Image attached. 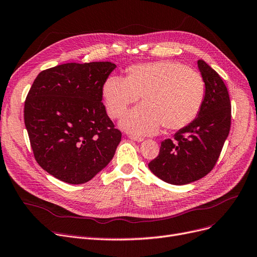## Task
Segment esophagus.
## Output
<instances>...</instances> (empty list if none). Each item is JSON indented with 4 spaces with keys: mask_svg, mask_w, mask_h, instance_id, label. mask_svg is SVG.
I'll return each instance as SVG.
<instances>
[{
    "mask_svg": "<svg viewBox=\"0 0 257 257\" xmlns=\"http://www.w3.org/2000/svg\"><path fill=\"white\" fill-rule=\"evenodd\" d=\"M128 138L132 139V140H134V141H137V142L143 141V138H141V137H139V136H135V135H130Z\"/></svg>",
    "mask_w": 257,
    "mask_h": 257,
    "instance_id": "1",
    "label": "esophagus"
}]
</instances>
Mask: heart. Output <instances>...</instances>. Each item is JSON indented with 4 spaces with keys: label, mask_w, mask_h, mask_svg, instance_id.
I'll return each instance as SVG.
<instances>
[{
    "label": "heart",
    "mask_w": 257,
    "mask_h": 257,
    "mask_svg": "<svg viewBox=\"0 0 257 257\" xmlns=\"http://www.w3.org/2000/svg\"><path fill=\"white\" fill-rule=\"evenodd\" d=\"M141 96L143 103L130 110L120 126L135 135H153L188 126L197 117L204 99V82L196 70L160 61L133 65L127 78L111 76L103 85V97L111 118H119Z\"/></svg>",
    "instance_id": "b5f03b06"
}]
</instances>
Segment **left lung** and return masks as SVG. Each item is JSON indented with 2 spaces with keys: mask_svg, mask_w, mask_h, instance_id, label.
<instances>
[{
  "mask_svg": "<svg viewBox=\"0 0 257 257\" xmlns=\"http://www.w3.org/2000/svg\"><path fill=\"white\" fill-rule=\"evenodd\" d=\"M197 64L206 86L198 115L174 140L162 141L159 155L149 163L154 175L175 186L196 181L212 171L231 126V103L222 79L203 60Z\"/></svg>",
  "mask_w": 257,
  "mask_h": 257,
  "instance_id": "left-lung-1",
  "label": "left lung"
}]
</instances>
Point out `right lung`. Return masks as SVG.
I'll list each match as a JSON object with an SVG mask.
<instances>
[{
    "label": "right lung",
    "instance_id": "add662e5",
    "mask_svg": "<svg viewBox=\"0 0 257 257\" xmlns=\"http://www.w3.org/2000/svg\"><path fill=\"white\" fill-rule=\"evenodd\" d=\"M116 65L66 63L45 69L30 87L24 121L39 166L70 184L89 181L115 155L121 132L102 103Z\"/></svg>",
    "mask_w": 257,
    "mask_h": 257
}]
</instances>
